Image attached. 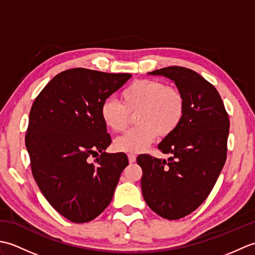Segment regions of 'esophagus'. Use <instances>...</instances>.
Masks as SVG:
<instances>
[{
  "label": "esophagus",
  "mask_w": 255,
  "mask_h": 255,
  "mask_svg": "<svg viewBox=\"0 0 255 255\" xmlns=\"http://www.w3.org/2000/svg\"><path fill=\"white\" fill-rule=\"evenodd\" d=\"M137 159V155L133 154V153H129L128 154V160H129V163H133V162H136Z\"/></svg>",
  "instance_id": "1"
}]
</instances>
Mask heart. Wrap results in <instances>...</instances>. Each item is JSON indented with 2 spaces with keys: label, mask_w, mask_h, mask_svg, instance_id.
<instances>
[{
  "label": "heart",
  "mask_w": 255,
  "mask_h": 255,
  "mask_svg": "<svg viewBox=\"0 0 255 255\" xmlns=\"http://www.w3.org/2000/svg\"><path fill=\"white\" fill-rule=\"evenodd\" d=\"M186 111V100L174 86L160 81L137 80L121 93V103L106 100L101 106V117L114 132H122L136 114L138 126L115 140V148L123 152H141L158 134L166 137L180 126Z\"/></svg>",
  "instance_id": "obj_1"
}]
</instances>
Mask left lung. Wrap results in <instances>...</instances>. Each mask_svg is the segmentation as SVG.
<instances>
[{
    "instance_id": "1",
    "label": "left lung",
    "mask_w": 255,
    "mask_h": 255,
    "mask_svg": "<svg viewBox=\"0 0 255 255\" xmlns=\"http://www.w3.org/2000/svg\"><path fill=\"white\" fill-rule=\"evenodd\" d=\"M150 74L174 81L186 100L181 125L158 145L170 158H137L145 203L161 217L176 220L197 209L213 189L227 159L230 123L218 91L197 72L173 66Z\"/></svg>"
}]
</instances>
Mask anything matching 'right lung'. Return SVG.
I'll use <instances>...</instances> for the list:
<instances>
[{
  "mask_svg": "<svg viewBox=\"0 0 255 255\" xmlns=\"http://www.w3.org/2000/svg\"><path fill=\"white\" fill-rule=\"evenodd\" d=\"M130 78L69 69L32 103L25 136L32 176L52 207L72 223H89L104 211L128 165L125 153L105 152L112 139L101 106Z\"/></svg>",
  "mask_w": 255,
  "mask_h": 255,
  "instance_id": "add662e5",
  "label": "right lung"
}]
</instances>
